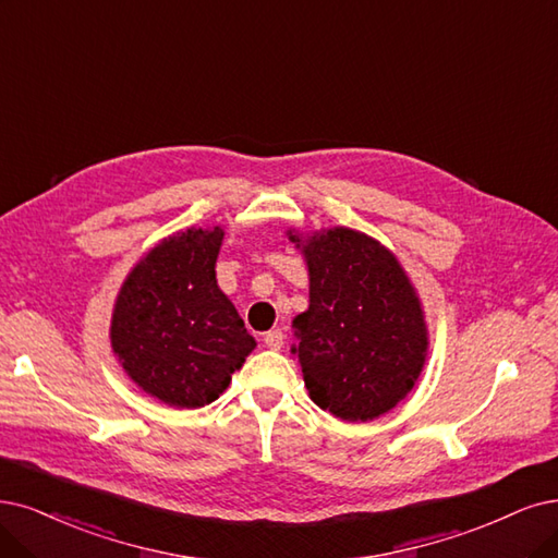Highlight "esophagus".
<instances>
[{
	"label": "esophagus",
	"instance_id": "1",
	"mask_svg": "<svg viewBox=\"0 0 558 558\" xmlns=\"http://www.w3.org/2000/svg\"><path fill=\"white\" fill-rule=\"evenodd\" d=\"M264 344L268 347V349H282V344H284V336H282V331H268V333H264Z\"/></svg>",
	"mask_w": 558,
	"mask_h": 558
}]
</instances>
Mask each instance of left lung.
Masks as SVG:
<instances>
[{"label":"left lung","instance_id":"1","mask_svg":"<svg viewBox=\"0 0 558 558\" xmlns=\"http://www.w3.org/2000/svg\"><path fill=\"white\" fill-rule=\"evenodd\" d=\"M303 255L311 307L294 319V352L307 393L342 421H373L414 388L425 363L414 287L384 245L347 227L307 239Z\"/></svg>","mask_w":558,"mask_h":558}]
</instances>
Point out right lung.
<instances>
[{
	"label": "right lung",
	"mask_w": 558,
	"mask_h": 558,
	"mask_svg": "<svg viewBox=\"0 0 558 558\" xmlns=\"http://www.w3.org/2000/svg\"><path fill=\"white\" fill-rule=\"evenodd\" d=\"M222 230L165 239L123 282L112 349L129 377L154 398L197 409L214 402L255 349L216 280Z\"/></svg>",
	"instance_id": "obj_1"
}]
</instances>
